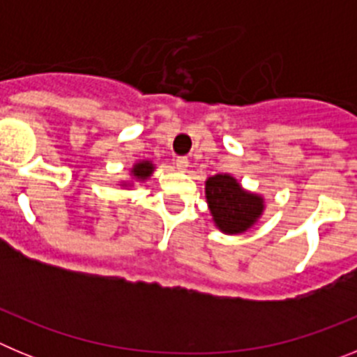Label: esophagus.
<instances>
[{
	"label": "esophagus",
	"instance_id": "1",
	"mask_svg": "<svg viewBox=\"0 0 357 357\" xmlns=\"http://www.w3.org/2000/svg\"><path fill=\"white\" fill-rule=\"evenodd\" d=\"M176 169H181V172H185L189 168V159L188 157H178L176 159Z\"/></svg>",
	"mask_w": 357,
	"mask_h": 357
}]
</instances>
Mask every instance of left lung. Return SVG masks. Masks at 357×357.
Returning <instances> with one entry per match:
<instances>
[{"mask_svg": "<svg viewBox=\"0 0 357 357\" xmlns=\"http://www.w3.org/2000/svg\"><path fill=\"white\" fill-rule=\"evenodd\" d=\"M206 198L214 225L223 234H243L263 216L264 198L243 189L229 173L207 178Z\"/></svg>", "mask_w": 357, "mask_h": 357, "instance_id": "8db88e82", "label": "left lung"}]
</instances>
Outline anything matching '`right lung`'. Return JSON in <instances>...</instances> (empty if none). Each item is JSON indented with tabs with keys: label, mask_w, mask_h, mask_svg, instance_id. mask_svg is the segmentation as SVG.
Masks as SVG:
<instances>
[{
	"label": "right lung",
	"mask_w": 357,
	"mask_h": 357,
	"mask_svg": "<svg viewBox=\"0 0 357 357\" xmlns=\"http://www.w3.org/2000/svg\"><path fill=\"white\" fill-rule=\"evenodd\" d=\"M153 169H155V166H153V162H151V160H137V162L132 166L130 175L134 181L144 182L150 178L151 173H153ZM121 185H132V182H121Z\"/></svg>",
	"instance_id": "right-lung-1"
}]
</instances>
